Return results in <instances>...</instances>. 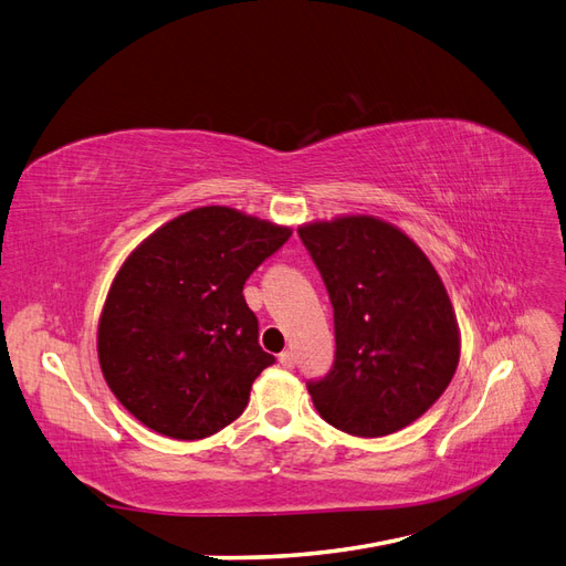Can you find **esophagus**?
Listing matches in <instances>:
<instances>
[{
    "label": "esophagus",
    "instance_id": "obj_1",
    "mask_svg": "<svg viewBox=\"0 0 566 566\" xmlns=\"http://www.w3.org/2000/svg\"><path fill=\"white\" fill-rule=\"evenodd\" d=\"M279 364H281L283 368H293V366H295V354L290 352V349L281 352V356H279Z\"/></svg>",
    "mask_w": 566,
    "mask_h": 566
}]
</instances>
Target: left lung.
I'll return each mask as SVG.
<instances>
[{"instance_id":"8db88e82","label":"left lung","mask_w":566,"mask_h":566,"mask_svg":"<svg viewBox=\"0 0 566 566\" xmlns=\"http://www.w3.org/2000/svg\"><path fill=\"white\" fill-rule=\"evenodd\" d=\"M335 310V364L306 389L318 416L354 437L416 422L447 391L460 328L434 264L399 227L339 214L297 229Z\"/></svg>"}]
</instances>
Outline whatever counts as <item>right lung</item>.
Masks as SVG:
<instances>
[{"mask_svg": "<svg viewBox=\"0 0 566 566\" xmlns=\"http://www.w3.org/2000/svg\"><path fill=\"white\" fill-rule=\"evenodd\" d=\"M293 233L227 205L184 212L146 235L117 269L98 316L106 385L169 439H205L243 413L273 364L243 297L250 273Z\"/></svg>", "mask_w": 566, "mask_h": 566, "instance_id": "obj_1", "label": "right lung"}]
</instances>
